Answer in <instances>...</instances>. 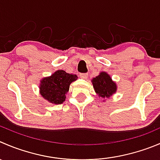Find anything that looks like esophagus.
Segmentation results:
<instances>
[{
    "mask_svg": "<svg viewBox=\"0 0 160 160\" xmlns=\"http://www.w3.org/2000/svg\"><path fill=\"white\" fill-rule=\"evenodd\" d=\"M88 73H80V77L81 79H87L88 78Z\"/></svg>",
    "mask_w": 160,
    "mask_h": 160,
    "instance_id": "34e87169",
    "label": "esophagus"
}]
</instances>
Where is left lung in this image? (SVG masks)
Returning a JSON list of instances; mask_svg holds the SVG:
<instances>
[{"instance_id":"8db88e82","label":"left lung","mask_w":160,"mask_h":160,"mask_svg":"<svg viewBox=\"0 0 160 160\" xmlns=\"http://www.w3.org/2000/svg\"><path fill=\"white\" fill-rule=\"evenodd\" d=\"M94 91L102 98H109L116 91V85L106 72H101L92 80Z\"/></svg>"}]
</instances>
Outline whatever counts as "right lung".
Masks as SVG:
<instances>
[{
  "label": "right lung",
  "mask_w": 160,
  "mask_h": 160,
  "mask_svg": "<svg viewBox=\"0 0 160 160\" xmlns=\"http://www.w3.org/2000/svg\"><path fill=\"white\" fill-rule=\"evenodd\" d=\"M77 80V75L67 73L64 70L56 71L51 77L41 80V94L48 102L59 105L66 99V94L69 91L70 83Z\"/></svg>",
  "instance_id": "obj_1"
}]
</instances>
